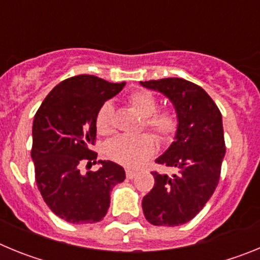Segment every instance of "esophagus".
Wrapping results in <instances>:
<instances>
[{
	"mask_svg": "<svg viewBox=\"0 0 260 260\" xmlns=\"http://www.w3.org/2000/svg\"><path fill=\"white\" fill-rule=\"evenodd\" d=\"M135 176H137V171H133V169H126V177H127L128 180L134 178Z\"/></svg>",
	"mask_w": 260,
	"mask_h": 260,
	"instance_id": "obj_1",
	"label": "esophagus"
}]
</instances>
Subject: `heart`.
<instances>
[{
	"mask_svg": "<svg viewBox=\"0 0 260 260\" xmlns=\"http://www.w3.org/2000/svg\"><path fill=\"white\" fill-rule=\"evenodd\" d=\"M128 105L143 118L142 127L152 133L160 143H167L174 137L178 119L172 109H157V99L150 91H135L127 99ZM113 105L104 103L96 113L95 125L100 135L113 133ZM155 141L148 134L137 137L119 135L105 146V156L112 161L127 168L141 167L155 152Z\"/></svg>",
	"mask_w": 260,
	"mask_h": 260,
	"instance_id": "1",
	"label": "heart"
}]
</instances>
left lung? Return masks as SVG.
<instances>
[{"instance_id": "obj_1", "label": "left lung", "mask_w": 260, "mask_h": 260, "mask_svg": "<svg viewBox=\"0 0 260 260\" xmlns=\"http://www.w3.org/2000/svg\"><path fill=\"white\" fill-rule=\"evenodd\" d=\"M141 84L167 96L178 119L174 142L156 158L157 164L178 172L172 177L151 172L155 185L142 202L143 213L153 225L186 224L206 206L219 183L225 156L221 113L202 87L182 78Z\"/></svg>"}]
</instances>
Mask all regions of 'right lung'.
<instances>
[{
    "label": "right lung",
    "instance_id": "add662e5",
    "mask_svg": "<svg viewBox=\"0 0 260 260\" xmlns=\"http://www.w3.org/2000/svg\"><path fill=\"white\" fill-rule=\"evenodd\" d=\"M95 75L65 79L48 93L32 125L31 157L36 185L52 212L71 224H92L107 215L110 191L126 178L121 165L99 160L96 172L80 173L79 165L96 164L95 118L99 108L125 87ZM87 164V165H88Z\"/></svg>",
    "mask_w": 260,
    "mask_h": 260
}]
</instances>
